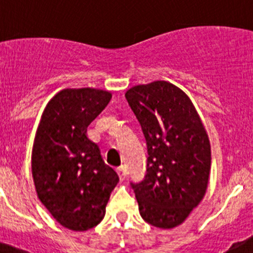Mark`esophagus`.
<instances>
[{
  "mask_svg": "<svg viewBox=\"0 0 253 253\" xmlns=\"http://www.w3.org/2000/svg\"><path fill=\"white\" fill-rule=\"evenodd\" d=\"M116 171H117V174H119V177H120V180H121V181H124L125 178H126V169H125L124 167L119 168V169H117Z\"/></svg>",
  "mask_w": 253,
  "mask_h": 253,
  "instance_id": "34e87169",
  "label": "esophagus"
}]
</instances>
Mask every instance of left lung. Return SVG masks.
Here are the masks:
<instances>
[{"mask_svg": "<svg viewBox=\"0 0 253 253\" xmlns=\"http://www.w3.org/2000/svg\"><path fill=\"white\" fill-rule=\"evenodd\" d=\"M145 137L147 174L131 183L139 214L150 225L172 229L203 200L211 172V143L187 94L155 81L125 94Z\"/></svg>", "mask_w": 253, "mask_h": 253, "instance_id": "obj_1", "label": "left lung"}]
</instances>
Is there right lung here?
<instances>
[{
	"mask_svg": "<svg viewBox=\"0 0 253 253\" xmlns=\"http://www.w3.org/2000/svg\"><path fill=\"white\" fill-rule=\"evenodd\" d=\"M111 98L103 89H63L47 103L35 133L32 174L38 197L70 230L98 225L119 182L98 144L86 136L88 126Z\"/></svg>",
	"mask_w": 253,
	"mask_h": 253,
	"instance_id": "obj_1",
	"label": "right lung"
}]
</instances>
